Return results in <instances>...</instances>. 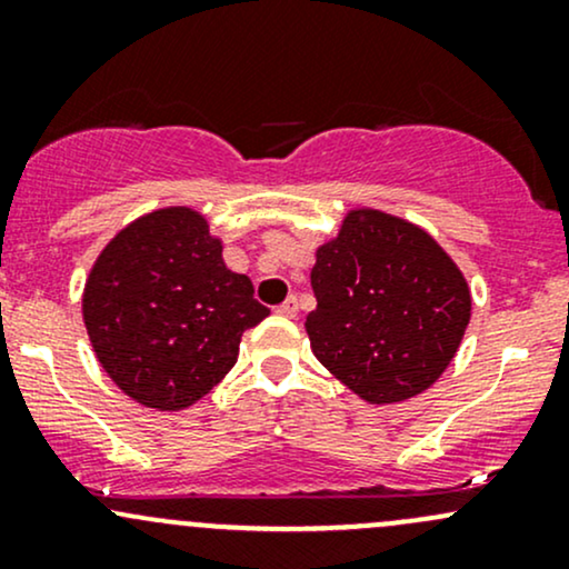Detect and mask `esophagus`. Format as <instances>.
<instances>
[{
  "label": "esophagus",
  "instance_id": "1",
  "mask_svg": "<svg viewBox=\"0 0 569 569\" xmlns=\"http://www.w3.org/2000/svg\"><path fill=\"white\" fill-rule=\"evenodd\" d=\"M276 312H278V316H283V318H297V316H299V302H297V297H289L283 305H278Z\"/></svg>",
  "mask_w": 569,
  "mask_h": 569
}]
</instances>
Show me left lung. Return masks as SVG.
<instances>
[{"mask_svg":"<svg viewBox=\"0 0 569 569\" xmlns=\"http://www.w3.org/2000/svg\"><path fill=\"white\" fill-rule=\"evenodd\" d=\"M310 283V348L369 403L428 390L471 321V289L452 257L422 227L375 208L350 211L318 248Z\"/></svg>","mask_w":569,"mask_h":569,"instance_id":"left-lung-1","label":"left lung"}]
</instances>
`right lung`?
Masks as SVG:
<instances>
[{
  "instance_id": "1",
  "label": "right lung",
  "mask_w": 569,
  "mask_h": 569,
  "mask_svg": "<svg viewBox=\"0 0 569 569\" xmlns=\"http://www.w3.org/2000/svg\"><path fill=\"white\" fill-rule=\"evenodd\" d=\"M267 316L251 278L224 264L221 240L187 206L117 232L82 293L98 363L122 393L160 411L192 407L224 380L243 331Z\"/></svg>"
}]
</instances>
